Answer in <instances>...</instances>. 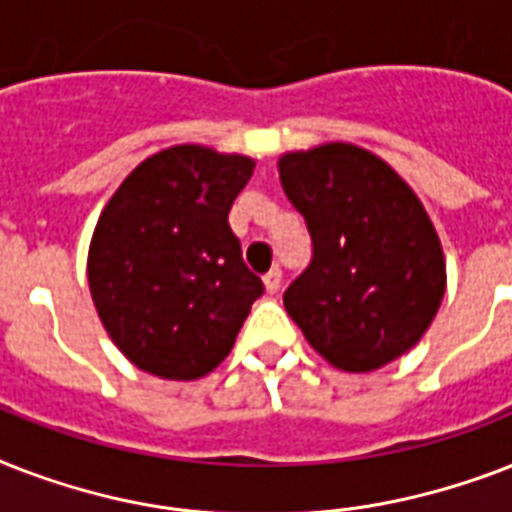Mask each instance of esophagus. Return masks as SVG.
Instances as JSON below:
<instances>
[{
	"instance_id": "esophagus-1",
	"label": "esophagus",
	"mask_w": 512,
	"mask_h": 512,
	"mask_svg": "<svg viewBox=\"0 0 512 512\" xmlns=\"http://www.w3.org/2000/svg\"><path fill=\"white\" fill-rule=\"evenodd\" d=\"M263 284H265V292H268V295H276V292L281 289V271H279V268H273V271L265 273Z\"/></svg>"
}]
</instances>
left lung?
<instances>
[{"mask_svg": "<svg viewBox=\"0 0 512 512\" xmlns=\"http://www.w3.org/2000/svg\"><path fill=\"white\" fill-rule=\"evenodd\" d=\"M279 177L313 244L284 308L337 369L390 364L420 342L444 300L446 263L428 212L393 167L350 143L284 154Z\"/></svg>", "mask_w": 512, "mask_h": 512, "instance_id": "1", "label": "left lung"}]
</instances>
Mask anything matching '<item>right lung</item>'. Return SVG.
I'll use <instances>...</instances> for the list:
<instances>
[{
	"label": "right lung",
	"mask_w": 512,
	"mask_h": 512,
	"mask_svg": "<svg viewBox=\"0 0 512 512\" xmlns=\"http://www.w3.org/2000/svg\"><path fill=\"white\" fill-rule=\"evenodd\" d=\"M249 156L172 146L127 175L90 244L92 303L116 348L164 380H199L231 353L263 281L228 225Z\"/></svg>",
	"instance_id": "1"
}]
</instances>
